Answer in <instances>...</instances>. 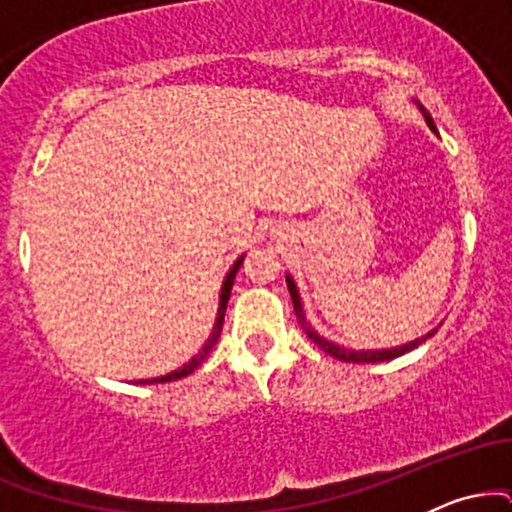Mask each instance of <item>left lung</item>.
Wrapping results in <instances>:
<instances>
[{
    "label": "left lung",
    "mask_w": 512,
    "mask_h": 512,
    "mask_svg": "<svg viewBox=\"0 0 512 512\" xmlns=\"http://www.w3.org/2000/svg\"><path fill=\"white\" fill-rule=\"evenodd\" d=\"M414 103L419 105V110H421V113H424V117H426V125L431 127L433 132H436V125H433L431 115L426 113L424 105H421L419 101H414ZM286 284H289V293H291L293 308H296V317H298V322H301L303 332L308 334V337L313 339V342H315L317 346H320L322 351H327V354L334 356V358H339V361H344V363H380V361H392V358H397V356L407 354V351L416 349V346L424 344L426 339H431L433 334H436V330H431L428 334H424V337L414 339V342H407V344H402V346H395V349H375V351H363V349H361V351H356V349H346V346L334 344V342H330V339H325V337H322V334H317V332L313 330V325H310V322L305 320V310H303V303H301V293H298V286H296V281L291 279V274H286Z\"/></svg>",
    "instance_id": "8db88e82"
}]
</instances>
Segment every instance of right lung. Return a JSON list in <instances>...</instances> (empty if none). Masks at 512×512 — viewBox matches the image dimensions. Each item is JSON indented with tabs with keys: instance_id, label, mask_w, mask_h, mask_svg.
I'll return each instance as SVG.
<instances>
[{
	"instance_id": "add662e5",
	"label": "right lung",
	"mask_w": 512,
	"mask_h": 512,
	"mask_svg": "<svg viewBox=\"0 0 512 512\" xmlns=\"http://www.w3.org/2000/svg\"><path fill=\"white\" fill-rule=\"evenodd\" d=\"M243 260H245V255H240L236 262H233V267L228 269V274H226V279H223V284H221V296H219V310H216V322H214V330H211V334H209V339L207 342H204V346L202 349L197 351L195 356L190 358V361L185 363V366L182 368H178V370H173V373H168V375H161V378H151V380H139V383L142 385H151V383H170V380H180V378H185V375H190V373H195V368L197 366H202V361L204 358L209 356V351L214 349V344H216V339L221 337V327H223V315H226V305H228V298H231V289H233V281H236V274H238V269H240V264H243Z\"/></svg>"
}]
</instances>
